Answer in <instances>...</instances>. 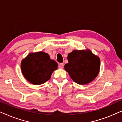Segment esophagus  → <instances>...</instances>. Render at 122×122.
Returning <instances> with one entry per match:
<instances>
[{
  "label": "esophagus",
  "instance_id": "obj_1",
  "mask_svg": "<svg viewBox=\"0 0 122 122\" xmlns=\"http://www.w3.org/2000/svg\"><path fill=\"white\" fill-rule=\"evenodd\" d=\"M63 68H64V64H63V63H61V64H59V69H63Z\"/></svg>",
  "mask_w": 122,
  "mask_h": 122
}]
</instances>
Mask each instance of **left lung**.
<instances>
[{"instance_id":"obj_1","label":"left lung","mask_w":122,"mask_h":122,"mask_svg":"<svg viewBox=\"0 0 122 122\" xmlns=\"http://www.w3.org/2000/svg\"><path fill=\"white\" fill-rule=\"evenodd\" d=\"M67 59L68 63L65 64L64 69L77 84H87L99 74L100 58L89 49L74 50L68 54Z\"/></svg>"}]
</instances>
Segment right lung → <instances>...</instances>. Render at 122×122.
I'll return each instance as SVG.
<instances>
[{
    "label": "right lung",
    "mask_w": 122,
    "mask_h": 122,
    "mask_svg": "<svg viewBox=\"0 0 122 122\" xmlns=\"http://www.w3.org/2000/svg\"><path fill=\"white\" fill-rule=\"evenodd\" d=\"M21 72L24 78L34 85L42 84L50 79L58 64L44 51L30 53L21 62Z\"/></svg>",
    "instance_id": "right-lung-1"
}]
</instances>
